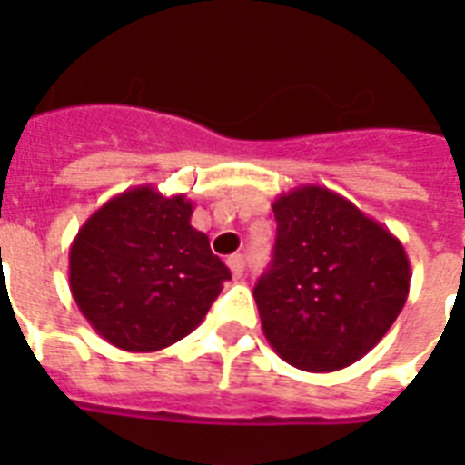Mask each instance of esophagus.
Here are the masks:
<instances>
[{
    "label": "esophagus",
    "mask_w": 465,
    "mask_h": 465,
    "mask_svg": "<svg viewBox=\"0 0 465 465\" xmlns=\"http://www.w3.org/2000/svg\"><path fill=\"white\" fill-rule=\"evenodd\" d=\"M226 265H229V270H232V275L236 277V280L243 275V255H229V258H226Z\"/></svg>",
    "instance_id": "34e87169"
}]
</instances>
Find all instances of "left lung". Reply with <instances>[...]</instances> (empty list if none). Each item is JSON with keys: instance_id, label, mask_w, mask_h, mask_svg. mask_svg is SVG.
Here are the masks:
<instances>
[{"instance_id": "8db88e82", "label": "left lung", "mask_w": 465, "mask_h": 465, "mask_svg": "<svg viewBox=\"0 0 465 465\" xmlns=\"http://www.w3.org/2000/svg\"><path fill=\"white\" fill-rule=\"evenodd\" d=\"M272 212L275 255L253 290L262 332L292 367H350L389 332L408 299L403 243L321 185L282 193Z\"/></svg>"}]
</instances>
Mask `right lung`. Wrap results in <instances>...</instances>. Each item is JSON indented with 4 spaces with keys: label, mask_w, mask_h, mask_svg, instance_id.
<instances>
[{
    "label": "right lung",
    "mask_w": 465,
    "mask_h": 465,
    "mask_svg": "<svg viewBox=\"0 0 465 465\" xmlns=\"http://www.w3.org/2000/svg\"><path fill=\"white\" fill-rule=\"evenodd\" d=\"M193 203L137 185L91 214L69 246V290L84 318L125 352L193 332L232 272L190 226Z\"/></svg>",
    "instance_id": "1"
}]
</instances>
